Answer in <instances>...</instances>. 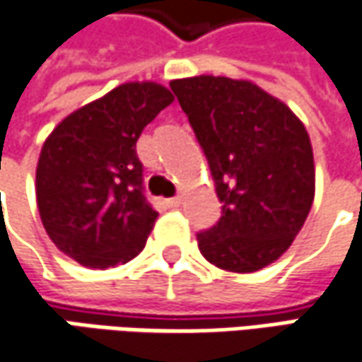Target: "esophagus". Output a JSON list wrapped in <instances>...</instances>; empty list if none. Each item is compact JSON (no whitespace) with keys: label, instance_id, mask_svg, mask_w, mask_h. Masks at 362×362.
I'll list each match as a JSON object with an SVG mask.
<instances>
[{"label":"esophagus","instance_id":"obj_1","mask_svg":"<svg viewBox=\"0 0 362 362\" xmlns=\"http://www.w3.org/2000/svg\"><path fill=\"white\" fill-rule=\"evenodd\" d=\"M181 197L179 195H175V197H169V199H165V205L169 207V209H177V207H181Z\"/></svg>","mask_w":362,"mask_h":362}]
</instances>
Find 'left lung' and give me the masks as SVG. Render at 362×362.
I'll use <instances>...</instances> for the list:
<instances>
[{"mask_svg": "<svg viewBox=\"0 0 362 362\" xmlns=\"http://www.w3.org/2000/svg\"><path fill=\"white\" fill-rule=\"evenodd\" d=\"M189 124L207 157L221 217L199 231V252L228 272L276 262L302 230L314 199L310 136L298 117L247 80H173Z\"/></svg>", "mask_w": 362, "mask_h": 362, "instance_id": "8db88e82", "label": "left lung"}]
</instances>
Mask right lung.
<instances>
[{
  "mask_svg": "<svg viewBox=\"0 0 362 362\" xmlns=\"http://www.w3.org/2000/svg\"><path fill=\"white\" fill-rule=\"evenodd\" d=\"M173 94L129 82L78 108L52 131L35 169V197L49 240L86 268L139 256L157 211L146 202L136 141Z\"/></svg>",
  "mask_w": 362,
  "mask_h": 362,
  "instance_id": "add662e5",
  "label": "right lung"
}]
</instances>
